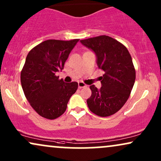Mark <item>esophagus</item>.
Returning a JSON list of instances; mask_svg holds the SVG:
<instances>
[{
	"instance_id": "esophagus-1",
	"label": "esophagus",
	"mask_w": 161,
	"mask_h": 161,
	"mask_svg": "<svg viewBox=\"0 0 161 161\" xmlns=\"http://www.w3.org/2000/svg\"><path fill=\"white\" fill-rule=\"evenodd\" d=\"M78 85H79V88L80 89V88H82V87H87V85L85 84L84 82H79V83H78Z\"/></svg>"
}]
</instances>
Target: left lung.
Instances as JSON below:
<instances>
[{
  "instance_id": "left-lung-1",
  "label": "left lung",
  "mask_w": 161,
  "mask_h": 161,
  "mask_svg": "<svg viewBox=\"0 0 161 161\" xmlns=\"http://www.w3.org/2000/svg\"><path fill=\"white\" fill-rule=\"evenodd\" d=\"M96 53L102 87L90 86L91 96L87 104L91 112L99 117L114 114L125 105L135 82L136 72L131 55L123 44L108 36L81 40Z\"/></svg>"
}]
</instances>
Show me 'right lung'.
<instances>
[{"label":"right lung","instance_id":"obj_1","mask_svg":"<svg viewBox=\"0 0 161 161\" xmlns=\"http://www.w3.org/2000/svg\"><path fill=\"white\" fill-rule=\"evenodd\" d=\"M79 39L44 41L29 52L21 72L24 95L42 117L54 119L66 111L78 83H65L56 73L64 68L69 54Z\"/></svg>","mask_w":161,"mask_h":161}]
</instances>
